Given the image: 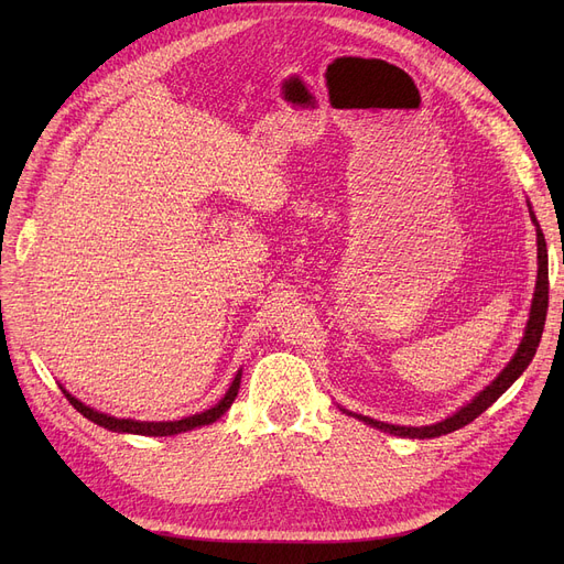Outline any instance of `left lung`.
<instances>
[{"label":"left lung","instance_id":"left-lung-1","mask_svg":"<svg viewBox=\"0 0 564 564\" xmlns=\"http://www.w3.org/2000/svg\"><path fill=\"white\" fill-rule=\"evenodd\" d=\"M532 221L538 226V260H540V270H538V288H535V300H532V308H530V319H528V327L523 334V340L514 354V359L506 366L489 387L473 398L466 406H462L457 413H453L451 419L441 421L436 425H427V427H400V425H389V423H381L368 416H361L357 413V419L364 421L366 425H372L377 430H383L389 434L395 436H409V438H434L441 434H451L468 423L476 421L482 411H487L502 393H506L512 383L519 379V375L528 368V364L535 357V351L540 347V338L544 332V322H546V311H549V256H546V240H544V232L532 215ZM345 411V409H343ZM349 413V411H347ZM354 416V413H351Z\"/></svg>","mask_w":564,"mask_h":564}]
</instances>
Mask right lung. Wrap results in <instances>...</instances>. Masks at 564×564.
<instances>
[{"mask_svg": "<svg viewBox=\"0 0 564 564\" xmlns=\"http://www.w3.org/2000/svg\"><path fill=\"white\" fill-rule=\"evenodd\" d=\"M240 379H242V372H237L232 383H230V389L226 391L221 402H217L213 409H205L203 413H194V416H189V419L169 421V423H141V421H130V419H113V416H107V413H100L91 406L82 404L66 389H64V395L82 413V416H86L91 423H96L100 427H107L111 432H128V434H143V436H171V434H181V432H187V430H194V427H200V425H210L217 419H221L224 413L228 411V406L235 402L237 391H240Z\"/></svg>", "mask_w": 564, "mask_h": 564, "instance_id": "add662e5", "label": "right lung"}]
</instances>
